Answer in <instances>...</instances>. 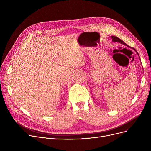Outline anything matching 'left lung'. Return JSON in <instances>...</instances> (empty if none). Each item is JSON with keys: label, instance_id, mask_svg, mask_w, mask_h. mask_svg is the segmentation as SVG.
I'll return each instance as SVG.
<instances>
[{"label": "left lung", "instance_id": "obj_1", "mask_svg": "<svg viewBox=\"0 0 151 151\" xmlns=\"http://www.w3.org/2000/svg\"><path fill=\"white\" fill-rule=\"evenodd\" d=\"M111 38H112V41L113 42H119V43H122L123 45H126V46H127V44H125L122 40H121L119 38H118V37H115V36H111ZM132 48H133V47H132ZM134 51H135L136 52H137V53L138 54V52L135 50H134V48H133ZM139 55V54H138ZM140 59V58H139Z\"/></svg>", "mask_w": 151, "mask_h": 151}]
</instances>
